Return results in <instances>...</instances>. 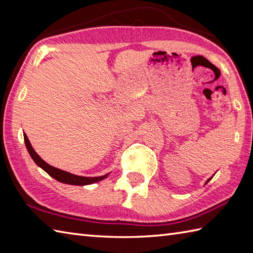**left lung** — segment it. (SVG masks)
Segmentation results:
<instances>
[{"mask_svg": "<svg viewBox=\"0 0 253 253\" xmlns=\"http://www.w3.org/2000/svg\"><path fill=\"white\" fill-rule=\"evenodd\" d=\"M212 178H213V176H212V177H210V178H209V179H208V180H207V181H206V184H204V185H207V184H208V182H209V181H210V180H211V179H212Z\"/></svg>", "mask_w": 253, "mask_h": 253, "instance_id": "left-lung-1", "label": "left lung"}]
</instances>
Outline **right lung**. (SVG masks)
Segmentation results:
<instances>
[{"mask_svg":"<svg viewBox=\"0 0 253 253\" xmlns=\"http://www.w3.org/2000/svg\"><path fill=\"white\" fill-rule=\"evenodd\" d=\"M24 140H25V144H26V148L28 150V153L30 154L31 159L34 160V162L43 169L44 171H46L47 174H49L53 178L56 179L57 181L63 182V184H68V185H74V186H85V185H91V184H94V182H98L105 179L107 176H109L111 173H107L103 176H96V177H85V176H78V175H75L69 173V171L66 170H63L60 169H56L54 166H52L50 164H47L45 161L42 160L39 154H38L35 149L32 148L31 143L29 141L28 137H27L26 133L24 132Z\"/></svg>","mask_w":253,"mask_h":253,"instance_id":"add662e5","label":"right lung"}]
</instances>
